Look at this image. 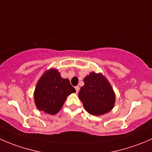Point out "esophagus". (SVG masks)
I'll list each match as a JSON object with an SVG mask.
<instances>
[{"label": "esophagus", "mask_w": 152, "mask_h": 152, "mask_svg": "<svg viewBox=\"0 0 152 152\" xmlns=\"http://www.w3.org/2000/svg\"><path fill=\"white\" fill-rule=\"evenodd\" d=\"M75 89H76V93H79V86H76V87H75Z\"/></svg>", "instance_id": "obj_1"}]
</instances>
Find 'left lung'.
I'll return each mask as SVG.
<instances>
[{
  "mask_svg": "<svg viewBox=\"0 0 152 152\" xmlns=\"http://www.w3.org/2000/svg\"><path fill=\"white\" fill-rule=\"evenodd\" d=\"M85 85L79 97L85 110L92 115H102L114 105L115 94L107 79L100 73L92 72L84 79Z\"/></svg>",
  "mask_w": 152,
  "mask_h": 152,
  "instance_id": "obj_1",
  "label": "left lung"
}]
</instances>
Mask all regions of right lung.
Instances as JSON below:
<instances>
[{
    "mask_svg": "<svg viewBox=\"0 0 152 152\" xmlns=\"http://www.w3.org/2000/svg\"><path fill=\"white\" fill-rule=\"evenodd\" d=\"M76 92L67 79H62L56 69L48 70L39 79L34 93L38 109L53 115L64 104L67 96Z\"/></svg>",
    "mask_w": 152,
    "mask_h": 152,
    "instance_id": "right-lung-1",
    "label": "right lung"
}]
</instances>
